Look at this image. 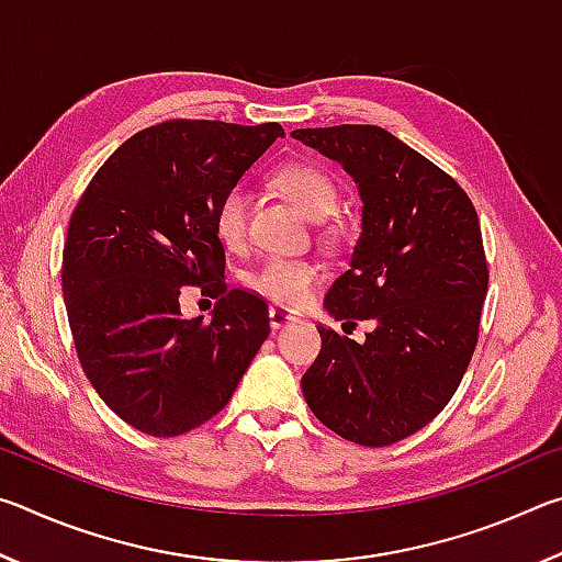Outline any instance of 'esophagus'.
I'll return each mask as SVG.
<instances>
[{"instance_id":"34e87169","label":"esophagus","mask_w":562,"mask_h":562,"mask_svg":"<svg viewBox=\"0 0 562 562\" xmlns=\"http://www.w3.org/2000/svg\"><path fill=\"white\" fill-rule=\"evenodd\" d=\"M297 319V315H294L292 310L288 307H270V325L272 329H280L284 325H290V322Z\"/></svg>"}]
</instances>
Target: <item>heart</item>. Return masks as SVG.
Segmentation results:
<instances>
[{"label": "heart", "mask_w": 562, "mask_h": 562, "mask_svg": "<svg viewBox=\"0 0 562 562\" xmlns=\"http://www.w3.org/2000/svg\"><path fill=\"white\" fill-rule=\"evenodd\" d=\"M274 186L284 193L310 221H327L339 205V186L325 168L312 164H288L274 173ZM250 221V190L243 183L231 186L215 205L213 227L221 243L231 250H240L247 243ZM322 278L317 262L302 258L270 255L258 268L247 272V288L280 307H297Z\"/></svg>", "instance_id": "obj_1"}]
</instances>
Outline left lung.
<instances>
[{"label": "left lung", "instance_id": "1", "mask_svg": "<svg viewBox=\"0 0 562 562\" xmlns=\"http://www.w3.org/2000/svg\"><path fill=\"white\" fill-rule=\"evenodd\" d=\"M359 183L364 221L351 265L327 292L337 319H374L364 345L319 325L302 394L322 424L392 446L443 412L469 369L488 292L479 215L456 180L379 126L300 128Z\"/></svg>", "mask_w": 562, "mask_h": 562}]
</instances>
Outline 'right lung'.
Here are the masks:
<instances>
[{
	"label": "right lung",
	"mask_w": 562,
	"mask_h": 562,
	"mask_svg": "<svg viewBox=\"0 0 562 562\" xmlns=\"http://www.w3.org/2000/svg\"><path fill=\"white\" fill-rule=\"evenodd\" d=\"M280 123L170 119L131 136L76 203L61 288L76 355L113 414L180 436L223 412L270 335L268 302L223 282L215 205L282 138ZM201 286L214 319L179 317Z\"/></svg>",
	"instance_id": "obj_1"
}]
</instances>
